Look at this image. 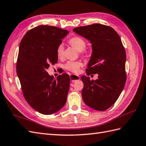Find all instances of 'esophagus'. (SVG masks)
<instances>
[{"mask_svg": "<svg viewBox=\"0 0 146 146\" xmlns=\"http://www.w3.org/2000/svg\"><path fill=\"white\" fill-rule=\"evenodd\" d=\"M70 76L71 81H72V82H74V81H76L80 79V77L79 76L76 75V74H71Z\"/></svg>", "mask_w": 146, "mask_h": 146, "instance_id": "obj_1", "label": "esophagus"}]
</instances>
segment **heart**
Masks as SVG:
<instances>
[{
	"label": "heart",
	"mask_w": 146,
	"mask_h": 146,
	"mask_svg": "<svg viewBox=\"0 0 146 146\" xmlns=\"http://www.w3.org/2000/svg\"><path fill=\"white\" fill-rule=\"evenodd\" d=\"M68 43L76 48L78 51H80L82 55L88 57L91 55V51L89 49L86 48V42L83 38L80 36H74L68 40ZM56 54L57 57L59 59H62L64 55V47L62 44L58 45V46L56 50ZM83 64L80 61H68L64 65V68L65 70L70 71L73 73H78L79 72L80 67Z\"/></svg>",
	"instance_id": "b5f03b06"
}]
</instances>
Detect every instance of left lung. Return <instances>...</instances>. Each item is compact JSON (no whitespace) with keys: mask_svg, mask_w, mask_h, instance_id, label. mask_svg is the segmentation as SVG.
<instances>
[{"mask_svg":"<svg viewBox=\"0 0 146 146\" xmlns=\"http://www.w3.org/2000/svg\"><path fill=\"white\" fill-rule=\"evenodd\" d=\"M73 31L90 40L92 53L86 72L99 75L95 81L81 77L83 101L93 109L106 110L117 101L126 81V52L120 37L111 27L98 23Z\"/></svg>","mask_w":146,"mask_h":146,"instance_id":"1","label":"left lung"}]
</instances>
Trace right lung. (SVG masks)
Wrapping results in <instances>:
<instances>
[{"label":"right lung","mask_w":146,"mask_h":146,"mask_svg":"<svg viewBox=\"0 0 146 146\" xmlns=\"http://www.w3.org/2000/svg\"><path fill=\"white\" fill-rule=\"evenodd\" d=\"M68 31L56 27L39 25L29 30L21 39L17 62V73L25 100L33 109L44 115L60 110L66 102L69 75L57 79L46 70L57 63L56 50Z\"/></svg>","instance_id":"add662e5"}]
</instances>
